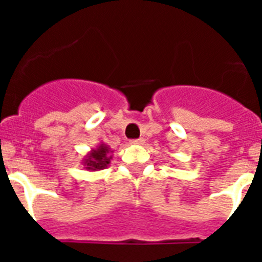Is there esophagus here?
<instances>
[{"label":"esophagus","mask_w":262,"mask_h":262,"mask_svg":"<svg viewBox=\"0 0 262 262\" xmlns=\"http://www.w3.org/2000/svg\"><path fill=\"white\" fill-rule=\"evenodd\" d=\"M131 143H133V144H143L144 140H143V139H135V140H131Z\"/></svg>","instance_id":"1"}]
</instances>
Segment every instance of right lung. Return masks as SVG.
<instances>
[{
	"instance_id": "right-lung-1",
	"label": "right lung",
	"mask_w": 262,
	"mask_h": 262,
	"mask_svg": "<svg viewBox=\"0 0 262 262\" xmlns=\"http://www.w3.org/2000/svg\"><path fill=\"white\" fill-rule=\"evenodd\" d=\"M111 160H113V149L105 143H99L96 148L90 149L85 155L81 164L89 172H96L107 168Z\"/></svg>"
}]
</instances>
